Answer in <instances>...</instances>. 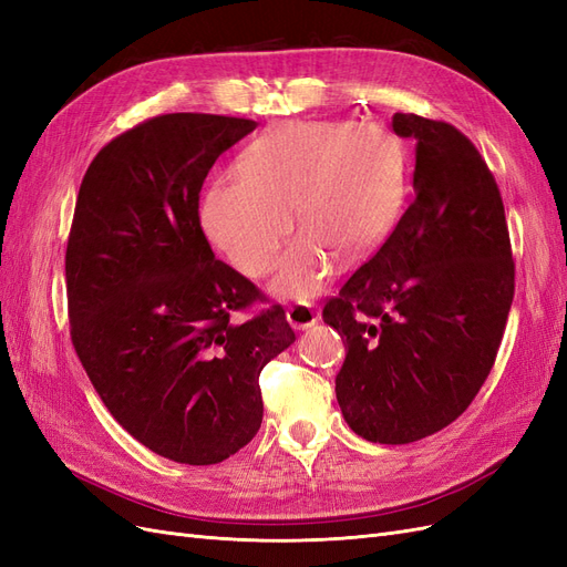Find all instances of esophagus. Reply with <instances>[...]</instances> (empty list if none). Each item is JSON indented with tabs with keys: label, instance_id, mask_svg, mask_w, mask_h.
Masks as SVG:
<instances>
[{
	"label": "esophagus",
	"instance_id": "34e87169",
	"mask_svg": "<svg viewBox=\"0 0 567 567\" xmlns=\"http://www.w3.org/2000/svg\"><path fill=\"white\" fill-rule=\"evenodd\" d=\"M286 319H288V323L293 326V329H310V326H315L317 321H319V312L315 310L312 305H307V302H296V305H290L288 310H286Z\"/></svg>",
	"mask_w": 567,
	"mask_h": 567
}]
</instances>
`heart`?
Segmentation results:
<instances>
[{
    "instance_id": "obj_1",
    "label": "heart",
    "mask_w": 567,
    "mask_h": 567,
    "mask_svg": "<svg viewBox=\"0 0 567 567\" xmlns=\"http://www.w3.org/2000/svg\"><path fill=\"white\" fill-rule=\"evenodd\" d=\"M402 196L404 153L385 130L348 120L281 123L244 148L236 175L205 188L200 227L238 271L260 279L296 219L300 234L271 290L310 298L333 277L338 252L357 260L381 241Z\"/></svg>"
}]
</instances>
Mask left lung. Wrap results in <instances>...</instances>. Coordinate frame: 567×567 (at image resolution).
<instances>
[{
    "mask_svg": "<svg viewBox=\"0 0 567 567\" xmlns=\"http://www.w3.org/2000/svg\"><path fill=\"white\" fill-rule=\"evenodd\" d=\"M416 144L414 196L385 244L323 305L346 342L336 398L369 442L409 444L475 400L516 290L499 186L454 125L394 113Z\"/></svg>",
    "mask_w": 567,
    "mask_h": 567,
    "instance_id": "left-lung-1",
    "label": "left lung"
}]
</instances>
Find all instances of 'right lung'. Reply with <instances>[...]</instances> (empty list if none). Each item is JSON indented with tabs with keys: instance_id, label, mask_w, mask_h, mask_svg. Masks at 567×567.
<instances>
[{
	"instance_id": "1",
	"label": "right lung",
	"mask_w": 567,
	"mask_h": 567,
	"mask_svg": "<svg viewBox=\"0 0 567 567\" xmlns=\"http://www.w3.org/2000/svg\"><path fill=\"white\" fill-rule=\"evenodd\" d=\"M255 120L167 113L96 153L65 248L71 338L113 419L188 466L236 454L262 423L260 371L296 340L281 305L215 257L198 194Z\"/></svg>"
}]
</instances>
